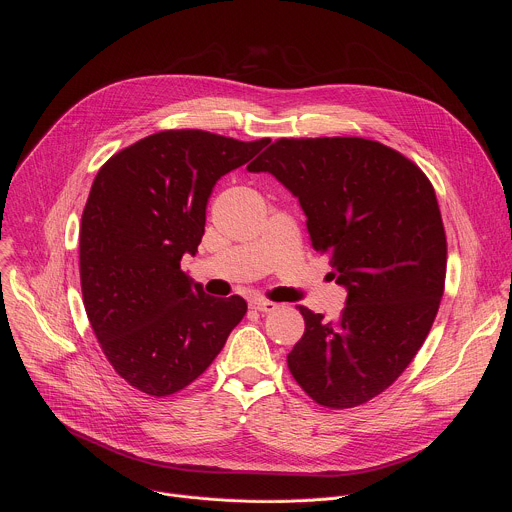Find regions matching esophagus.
Segmentation results:
<instances>
[{"label": "esophagus", "mask_w": 512, "mask_h": 512, "mask_svg": "<svg viewBox=\"0 0 512 512\" xmlns=\"http://www.w3.org/2000/svg\"><path fill=\"white\" fill-rule=\"evenodd\" d=\"M249 306H251L253 310H257V312H263V314H269V312H275V310H277V304H275V302L259 300V298L251 300V302H249Z\"/></svg>", "instance_id": "1"}]
</instances>
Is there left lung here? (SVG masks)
Instances as JSON below:
<instances>
[{"mask_svg": "<svg viewBox=\"0 0 512 512\" xmlns=\"http://www.w3.org/2000/svg\"><path fill=\"white\" fill-rule=\"evenodd\" d=\"M300 200L312 247L348 291L336 320L300 306L289 373L320 405L350 409L389 389L425 342L446 283L435 190L403 154L362 137L277 139L247 166Z\"/></svg>", "mask_w": 512, "mask_h": 512, "instance_id": "1", "label": "left lung"}]
</instances>
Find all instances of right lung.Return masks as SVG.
Returning <instances> with one entry per match:
<instances>
[{
    "label": "right lung",
    "mask_w": 512,
    "mask_h": 512,
    "mask_svg": "<svg viewBox=\"0 0 512 512\" xmlns=\"http://www.w3.org/2000/svg\"><path fill=\"white\" fill-rule=\"evenodd\" d=\"M267 143L168 129L99 170L81 221L83 302L111 367L137 391L188 387L243 320L241 296H206L180 261L198 251L214 184Z\"/></svg>",
    "instance_id": "right-lung-1"
}]
</instances>
